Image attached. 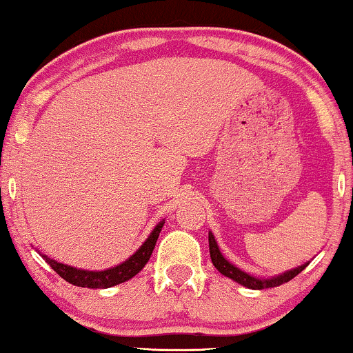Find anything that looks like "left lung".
Instances as JSON below:
<instances>
[{
    "label": "left lung",
    "mask_w": 353,
    "mask_h": 353,
    "mask_svg": "<svg viewBox=\"0 0 353 353\" xmlns=\"http://www.w3.org/2000/svg\"><path fill=\"white\" fill-rule=\"evenodd\" d=\"M209 252H210V259H212V264L219 272L225 275V277L232 279V281H236L237 283H241V285L247 287V289H254V290H262V289H269V287L282 285V283L292 281L295 275L301 274L302 270L309 265V262H307V264L299 265L292 270H287V272L275 275V277H270V279L254 277V275L247 274L244 270L239 269V267L230 264L228 259L221 254V250H219V245L216 242V237L212 236V232H209Z\"/></svg>",
    "instance_id": "obj_1"
}]
</instances>
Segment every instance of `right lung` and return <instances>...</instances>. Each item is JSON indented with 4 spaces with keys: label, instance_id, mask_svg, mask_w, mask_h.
I'll use <instances>...</instances> for the list:
<instances>
[{
    "label": "right lung",
    "instance_id": "right-lung-1",
    "mask_svg": "<svg viewBox=\"0 0 353 353\" xmlns=\"http://www.w3.org/2000/svg\"><path fill=\"white\" fill-rule=\"evenodd\" d=\"M164 221H161L159 224L154 228V230L149 234V237L145 239V242L139 249L136 250L128 261H124L123 264L111 267L106 270H83L76 269V267L61 264L58 261H52L48 255H41L44 261L51 265V269L56 274L61 275L66 282L72 283V285L78 287H88V289H109V287L117 285V283H123L129 279L134 277L136 274H139L144 269V265L148 264L149 257H151L154 247H156L157 237H159L161 229H163Z\"/></svg>",
    "mask_w": 353,
    "mask_h": 353
}]
</instances>
